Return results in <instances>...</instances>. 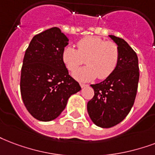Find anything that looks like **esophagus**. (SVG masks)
I'll use <instances>...</instances> for the list:
<instances>
[{
  "label": "esophagus",
  "mask_w": 155,
  "mask_h": 155,
  "mask_svg": "<svg viewBox=\"0 0 155 155\" xmlns=\"http://www.w3.org/2000/svg\"><path fill=\"white\" fill-rule=\"evenodd\" d=\"M80 86H81V88H85V87H88V84H80Z\"/></svg>",
  "instance_id": "esophagus-1"
}]
</instances>
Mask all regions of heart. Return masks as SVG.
Returning <instances> with one entry per match:
<instances>
[{
	"label": "heart",
	"instance_id": "heart-1",
	"mask_svg": "<svg viewBox=\"0 0 155 155\" xmlns=\"http://www.w3.org/2000/svg\"><path fill=\"white\" fill-rule=\"evenodd\" d=\"M76 46L77 49L65 47L62 54V61L71 71H76L86 59L87 66L73 74L76 80L91 81L97 76L100 80H105L116 69L120 51L114 42L88 35L78 41Z\"/></svg>",
	"mask_w": 155,
	"mask_h": 155
}]
</instances>
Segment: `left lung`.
<instances>
[{"mask_svg": "<svg viewBox=\"0 0 155 155\" xmlns=\"http://www.w3.org/2000/svg\"><path fill=\"white\" fill-rule=\"evenodd\" d=\"M109 36L119 48V62L109 77L91 84L94 96L87 105L91 120L104 128L120 124L128 114L135 101L140 75L135 51L124 39Z\"/></svg>", "mask_w": 155, "mask_h": 155, "instance_id": "left-lung-1", "label": "left lung"}]
</instances>
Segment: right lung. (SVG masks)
<instances>
[{
	"label": "right lung",
	"mask_w": 155,
	"mask_h": 155,
	"mask_svg": "<svg viewBox=\"0 0 155 155\" xmlns=\"http://www.w3.org/2000/svg\"><path fill=\"white\" fill-rule=\"evenodd\" d=\"M69 39L58 28L35 35L26 50L20 80L22 101L35 119L55 120L72 94L81 90L62 61Z\"/></svg>",
	"instance_id": "obj_1"
}]
</instances>
